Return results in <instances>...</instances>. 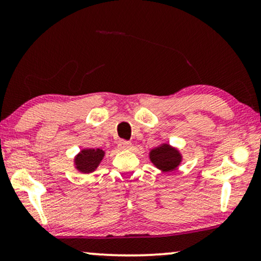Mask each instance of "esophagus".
<instances>
[{"mask_svg": "<svg viewBox=\"0 0 261 261\" xmlns=\"http://www.w3.org/2000/svg\"><path fill=\"white\" fill-rule=\"evenodd\" d=\"M117 146H119V148H121V149H129L132 147V144L127 140H120Z\"/></svg>", "mask_w": 261, "mask_h": 261, "instance_id": "1", "label": "esophagus"}]
</instances>
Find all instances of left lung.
<instances>
[{"label":"left lung","mask_w":261,"mask_h":261,"mask_svg":"<svg viewBox=\"0 0 261 261\" xmlns=\"http://www.w3.org/2000/svg\"><path fill=\"white\" fill-rule=\"evenodd\" d=\"M149 159L159 170L164 172H170V171L176 170V167L179 165L181 155L176 148L171 147L167 144H163L149 152Z\"/></svg>","instance_id":"left-lung-1"}]
</instances>
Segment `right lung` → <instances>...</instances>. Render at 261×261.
I'll use <instances>...</instances> for the list:
<instances>
[{
    "instance_id": "1",
    "label": "right lung",
    "mask_w": 261,
    "mask_h": 261,
    "mask_svg": "<svg viewBox=\"0 0 261 261\" xmlns=\"http://www.w3.org/2000/svg\"><path fill=\"white\" fill-rule=\"evenodd\" d=\"M103 156H105V151L101 148L82 149L74 158L76 169L83 173H90L97 169Z\"/></svg>"
}]
</instances>
